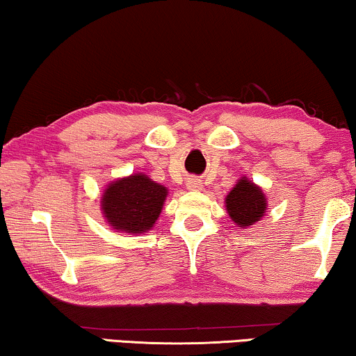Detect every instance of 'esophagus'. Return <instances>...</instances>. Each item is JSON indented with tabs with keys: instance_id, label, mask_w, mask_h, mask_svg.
<instances>
[{
	"instance_id": "34e87169",
	"label": "esophagus",
	"mask_w": 356,
	"mask_h": 356,
	"mask_svg": "<svg viewBox=\"0 0 356 356\" xmlns=\"http://www.w3.org/2000/svg\"><path fill=\"white\" fill-rule=\"evenodd\" d=\"M186 188L189 189V191H202L204 184H202L201 179H197V178H189L188 181H186Z\"/></svg>"
}]
</instances>
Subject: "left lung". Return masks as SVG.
I'll return each instance as SVG.
<instances>
[{"label": "left lung", "instance_id": "1", "mask_svg": "<svg viewBox=\"0 0 356 356\" xmlns=\"http://www.w3.org/2000/svg\"><path fill=\"white\" fill-rule=\"evenodd\" d=\"M228 217L241 228L254 225L267 212V197L261 186L250 178L241 177L225 197Z\"/></svg>", "mask_w": 356, "mask_h": 356}]
</instances>
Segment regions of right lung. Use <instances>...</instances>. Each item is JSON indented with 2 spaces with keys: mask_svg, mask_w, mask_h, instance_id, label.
<instances>
[{
  "mask_svg": "<svg viewBox=\"0 0 356 356\" xmlns=\"http://www.w3.org/2000/svg\"><path fill=\"white\" fill-rule=\"evenodd\" d=\"M168 189L150 179L145 173L113 179L100 197L102 216L118 233L143 235L159 220Z\"/></svg>",
  "mask_w": 356,
  "mask_h": 356,
  "instance_id": "add662e5",
  "label": "right lung"
}]
</instances>
